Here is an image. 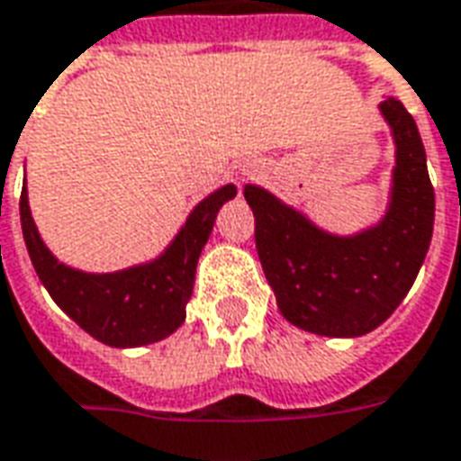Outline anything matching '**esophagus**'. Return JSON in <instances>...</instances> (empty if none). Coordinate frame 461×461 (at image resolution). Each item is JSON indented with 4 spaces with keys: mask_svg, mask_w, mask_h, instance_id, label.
Here are the masks:
<instances>
[{
    "mask_svg": "<svg viewBox=\"0 0 461 461\" xmlns=\"http://www.w3.org/2000/svg\"><path fill=\"white\" fill-rule=\"evenodd\" d=\"M254 172H257V167H252V169H247V172H241V176H244V179H252Z\"/></svg>",
    "mask_w": 461,
    "mask_h": 461,
    "instance_id": "esophagus-1",
    "label": "esophagus"
}]
</instances>
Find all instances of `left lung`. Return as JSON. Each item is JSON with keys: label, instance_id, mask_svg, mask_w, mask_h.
<instances>
[{"label": "left lung", "instance_id": "8db88e82", "mask_svg": "<svg viewBox=\"0 0 461 461\" xmlns=\"http://www.w3.org/2000/svg\"><path fill=\"white\" fill-rule=\"evenodd\" d=\"M382 114L397 144L384 220L334 237L259 186H244L264 276L286 321L321 337H362L392 317L420 275L434 230V186L417 122L389 96Z\"/></svg>", "mask_w": 461, "mask_h": 461}]
</instances>
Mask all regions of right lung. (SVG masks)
Returning a JSON list of instances; mask_svg holds the SVG:
<instances>
[{
  "instance_id": "obj_1",
  "label": "right lung",
  "mask_w": 461,
  "mask_h": 461,
  "mask_svg": "<svg viewBox=\"0 0 461 461\" xmlns=\"http://www.w3.org/2000/svg\"><path fill=\"white\" fill-rule=\"evenodd\" d=\"M234 194V185L209 194L194 207L159 259L114 275H86L54 259L32 220L27 186L19 197V217L32 264L51 299L86 334L122 349L159 342L182 327L202 247L207 244L220 207Z\"/></svg>"
}]
</instances>
